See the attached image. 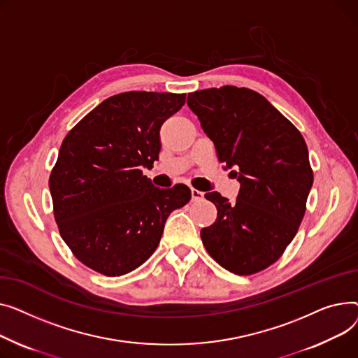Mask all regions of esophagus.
<instances>
[{
    "mask_svg": "<svg viewBox=\"0 0 358 358\" xmlns=\"http://www.w3.org/2000/svg\"><path fill=\"white\" fill-rule=\"evenodd\" d=\"M191 194H192V201H201L203 198V192L198 191V189H191Z\"/></svg>",
    "mask_w": 358,
    "mask_h": 358,
    "instance_id": "34e87169",
    "label": "esophagus"
}]
</instances>
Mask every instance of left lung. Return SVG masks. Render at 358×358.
Returning <instances> with one entry per match:
<instances>
[{"label": "left lung", "mask_w": 358, "mask_h": 358, "mask_svg": "<svg viewBox=\"0 0 358 358\" xmlns=\"http://www.w3.org/2000/svg\"><path fill=\"white\" fill-rule=\"evenodd\" d=\"M186 103L224 169H236L231 173L240 182L236 202L205 194L218 214L201 229L202 243L224 268L253 275L275 263L298 233L313 183L306 143L263 95L247 88L191 92Z\"/></svg>", "instance_id": "1"}]
</instances>
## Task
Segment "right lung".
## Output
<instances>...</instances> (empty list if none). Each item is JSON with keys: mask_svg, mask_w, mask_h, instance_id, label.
I'll return each mask as SVG.
<instances>
[{"mask_svg": "<svg viewBox=\"0 0 358 358\" xmlns=\"http://www.w3.org/2000/svg\"><path fill=\"white\" fill-rule=\"evenodd\" d=\"M186 94L131 91L110 96L63 140L49 187L60 236L75 257L105 276L141 266L167 217L191 189L156 187L141 167L159 160L160 127Z\"/></svg>", "mask_w": 358, "mask_h": 358, "instance_id": "1", "label": "right lung"}]
</instances>
